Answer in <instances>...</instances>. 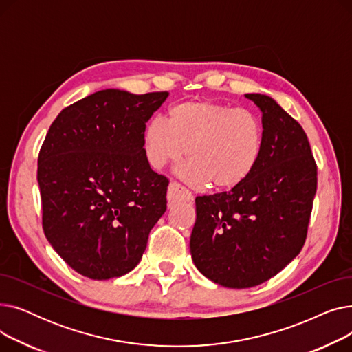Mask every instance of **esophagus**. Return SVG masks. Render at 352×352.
Instances as JSON below:
<instances>
[{"instance_id":"1","label":"esophagus","mask_w":352,"mask_h":352,"mask_svg":"<svg viewBox=\"0 0 352 352\" xmlns=\"http://www.w3.org/2000/svg\"><path fill=\"white\" fill-rule=\"evenodd\" d=\"M166 198H168L170 204H177V202H181V201H191L192 194L186 187H182L181 184L173 181L168 187V194H166Z\"/></svg>"}]
</instances>
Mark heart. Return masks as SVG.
I'll list each match as a JSON object with an SVG mask.
<instances>
[{
	"instance_id": "b5f03b06",
	"label": "heart",
	"mask_w": 352,
	"mask_h": 352,
	"mask_svg": "<svg viewBox=\"0 0 352 352\" xmlns=\"http://www.w3.org/2000/svg\"><path fill=\"white\" fill-rule=\"evenodd\" d=\"M142 141L154 168L179 161L187 151L190 162L181 170L184 178L227 190L241 184L256 165L263 125L250 109L194 100L173 105L166 120L148 121Z\"/></svg>"
}]
</instances>
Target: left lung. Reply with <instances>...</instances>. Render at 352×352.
Segmentation results:
<instances>
[{"instance_id":"left-lung-1","label":"left lung","mask_w":352,"mask_h":352,"mask_svg":"<svg viewBox=\"0 0 352 352\" xmlns=\"http://www.w3.org/2000/svg\"><path fill=\"white\" fill-rule=\"evenodd\" d=\"M263 113L261 155L231 191L195 198L190 250L198 271L227 288L272 278L304 247L317 164L302 126L263 94H245Z\"/></svg>"}]
</instances>
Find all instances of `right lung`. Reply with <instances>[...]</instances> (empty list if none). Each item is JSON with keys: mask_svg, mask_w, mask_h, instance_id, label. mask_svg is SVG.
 <instances>
[{"mask_svg": "<svg viewBox=\"0 0 352 352\" xmlns=\"http://www.w3.org/2000/svg\"><path fill=\"white\" fill-rule=\"evenodd\" d=\"M168 92L102 89L64 108L38 155L43 228L78 274L109 280L137 267L166 210L168 178L144 150L145 122Z\"/></svg>", "mask_w": 352, "mask_h": 352, "instance_id": "right-lung-1", "label": "right lung"}]
</instances>
